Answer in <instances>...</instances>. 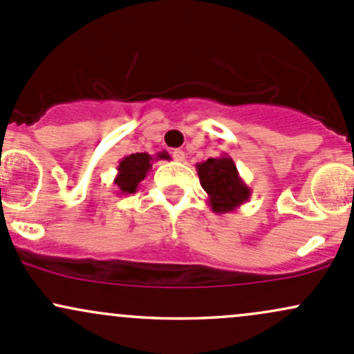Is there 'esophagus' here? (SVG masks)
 Wrapping results in <instances>:
<instances>
[{
	"instance_id": "1",
	"label": "esophagus",
	"mask_w": 354,
	"mask_h": 354,
	"mask_svg": "<svg viewBox=\"0 0 354 354\" xmlns=\"http://www.w3.org/2000/svg\"><path fill=\"white\" fill-rule=\"evenodd\" d=\"M172 157H174V160L184 162L185 160V152H184V150H180V149H176L172 152Z\"/></svg>"
}]
</instances>
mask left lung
Masks as SVG:
<instances>
[{
	"instance_id": "obj_1",
	"label": "left lung",
	"mask_w": 354,
	"mask_h": 354,
	"mask_svg": "<svg viewBox=\"0 0 354 354\" xmlns=\"http://www.w3.org/2000/svg\"><path fill=\"white\" fill-rule=\"evenodd\" d=\"M196 167L212 212H234L251 198V189L242 180L232 157L227 153L198 162Z\"/></svg>"
}]
</instances>
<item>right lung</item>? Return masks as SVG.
<instances>
[{
  "label": "right lung",
  "mask_w": 354,
  "mask_h": 354,
  "mask_svg": "<svg viewBox=\"0 0 354 354\" xmlns=\"http://www.w3.org/2000/svg\"><path fill=\"white\" fill-rule=\"evenodd\" d=\"M153 160H170V156L165 152H158L156 157L149 156L147 152L130 153L118 162L117 177H115V185H117V194H135L140 189L142 180L147 177L149 170L152 169Z\"/></svg>",
  "instance_id": "right-lung-1"
}]
</instances>
